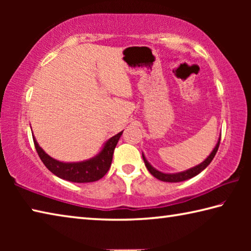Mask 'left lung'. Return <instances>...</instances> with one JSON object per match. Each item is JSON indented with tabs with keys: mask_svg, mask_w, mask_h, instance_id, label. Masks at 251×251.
<instances>
[{
	"mask_svg": "<svg viewBox=\"0 0 251 251\" xmlns=\"http://www.w3.org/2000/svg\"><path fill=\"white\" fill-rule=\"evenodd\" d=\"M219 143H220V137L218 138V142H217V144H216V146L214 147V150L211 151L209 156H208L207 158L202 161V163L198 164L197 166L192 167V168L187 169V171L180 172V173L169 174V173L159 172L158 169H156L155 167L151 166L150 161L146 159V157H145V155H144V152H143L142 155H143L144 163H145V166L147 167L148 172H150L155 178H157V179H159L161 181H167V182H179V181H184V180H187V179H190V178H193L195 176H197L198 174H201L203 171V169H205L208 166V165L211 163V160L214 159L216 152H217V151H218Z\"/></svg>",
	"mask_w": 251,
	"mask_h": 251,
	"instance_id": "left-lung-1",
	"label": "left lung"
}]
</instances>
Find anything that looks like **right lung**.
<instances>
[{
    "label": "right lung",
    "mask_w": 251,
    "mask_h": 251,
    "mask_svg": "<svg viewBox=\"0 0 251 251\" xmlns=\"http://www.w3.org/2000/svg\"><path fill=\"white\" fill-rule=\"evenodd\" d=\"M123 131L124 130L107 139L94 157L86 160L71 161V163L59 161L46 154L43 148L39 145L34 135L33 141L41 160L55 176L73 182H92L100 179L108 172L110 165H112L114 150L120 141Z\"/></svg>",
    "instance_id": "obj_1"
}]
</instances>
